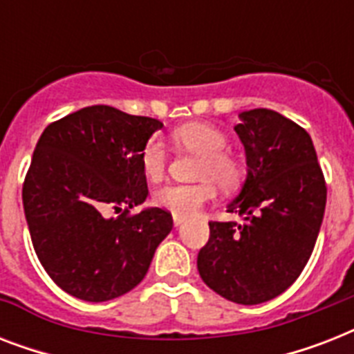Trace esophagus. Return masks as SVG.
Instances as JSON below:
<instances>
[{
  "instance_id": "obj_1",
  "label": "esophagus",
  "mask_w": 354,
  "mask_h": 354,
  "mask_svg": "<svg viewBox=\"0 0 354 354\" xmlns=\"http://www.w3.org/2000/svg\"><path fill=\"white\" fill-rule=\"evenodd\" d=\"M183 221H185V218H183V216H178V215H174L172 216V222H174V226H182L183 224Z\"/></svg>"
}]
</instances>
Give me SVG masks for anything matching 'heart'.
Wrapping results in <instances>:
<instances>
[{
	"instance_id": "b5f03b06",
	"label": "heart",
	"mask_w": 354,
	"mask_h": 354,
	"mask_svg": "<svg viewBox=\"0 0 354 354\" xmlns=\"http://www.w3.org/2000/svg\"><path fill=\"white\" fill-rule=\"evenodd\" d=\"M172 139L178 147L200 156L196 167V183H167L154 191V204L161 209L171 211L172 215L191 216L200 207L215 198V185L232 191L242 180V165L235 156L226 152L227 138L218 128L209 124L191 122L176 128ZM141 167L147 178L158 180L167 169L165 145L158 138H150L141 149Z\"/></svg>"
}]
</instances>
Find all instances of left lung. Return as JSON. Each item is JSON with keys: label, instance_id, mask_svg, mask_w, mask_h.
<instances>
[{"label": "left lung", "instance_id": "left-lung-1", "mask_svg": "<svg viewBox=\"0 0 354 354\" xmlns=\"http://www.w3.org/2000/svg\"><path fill=\"white\" fill-rule=\"evenodd\" d=\"M235 127L248 178L227 211L236 222H209L198 272L211 290L239 305L274 299L310 259L324 221L327 185L313 139L285 115L255 108Z\"/></svg>", "mask_w": 354, "mask_h": 354}]
</instances>
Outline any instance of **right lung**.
Returning a JSON list of instances; mask_svg holds the SVG:
<instances>
[{
    "instance_id": "obj_1",
    "label": "right lung",
    "mask_w": 354,
    "mask_h": 354,
    "mask_svg": "<svg viewBox=\"0 0 354 354\" xmlns=\"http://www.w3.org/2000/svg\"><path fill=\"white\" fill-rule=\"evenodd\" d=\"M161 127L97 104L51 122L38 139L21 198L36 255L64 292L110 301L149 272L172 215L130 211L149 194L141 149Z\"/></svg>"
}]
</instances>
